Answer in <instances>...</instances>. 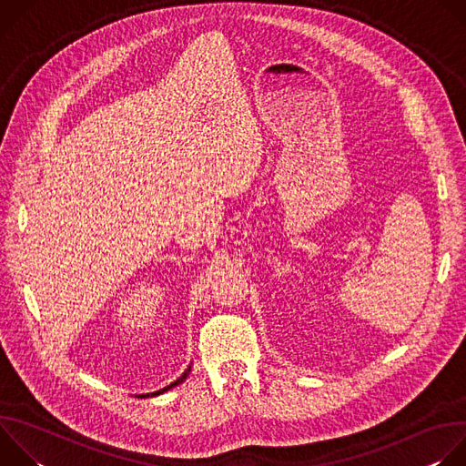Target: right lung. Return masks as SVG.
<instances>
[{
	"mask_svg": "<svg viewBox=\"0 0 466 466\" xmlns=\"http://www.w3.org/2000/svg\"><path fill=\"white\" fill-rule=\"evenodd\" d=\"M189 370H191V367H187L186 370H184V374L177 380V381H173V383H169L167 387H164V389H160V390H155V392H149V394H140V398H147V396H158V394H162V392H166V390H169V389H173V387H177L178 383H182L186 378H187V374H189Z\"/></svg>",
	"mask_w": 466,
	"mask_h": 466,
	"instance_id": "add662e5",
	"label": "right lung"
}]
</instances>
